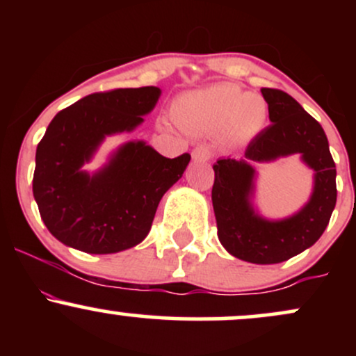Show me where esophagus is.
<instances>
[{"label":"esophagus","mask_w":356,"mask_h":356,"mask_svg":"<svg viewBox=\"0 0 356 356\" xmlns=\"http://www.w3.org/2000/svg\"><path fill=\"white\" fill-rule=\"evenodd\" d=\"M212 157L211 149L207 145H197L194 150H192V159L195 162H207Z\"/></svg>","instance_id":"1"}]
</instances>
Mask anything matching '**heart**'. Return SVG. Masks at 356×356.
<instances>
[{
    "label": "heart",
    "mask_w": 356,
    "mask_h": 356,
    "mask_svg": "<svg viewBox=\"0 0 356 356\" xmlns=\"http://www.w3.org/2000/svg\"><path fill=\"white\" fill-rule=\"evenodd\" d=\"M172 118L187 132H219L227 144H246L266 127L268 105L238 85L216 83L179 97L172 105Z\"/></svg>",
    "instance_id": "heart-1"
}]
</instances>
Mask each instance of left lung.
Segmentation results:
<instances>
[{"instance_id": "8db88e82", "label": "left lung", "mask_w": 356, "mask_h": 356, "mask_svg": "<svg viewBox=\"0 0 356 356\" xmlns=\"http://www.w3.org/2000/svg\"><path fill=\"white\" fill-rule=\"evenodd\" d=\"M269 120L249 142L243 159L222 157L212 165V207L218 236L229 254L254 264H276L312 248L328 226L337 204V167L325 130L286 92L261 88ZM300 153L315 174L309 202L284 220L263 218L254 207V163Z\"/></svg>"}]
</instances>
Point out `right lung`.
<instances>
[{"mask_svg": "<svg viewBox=\"0 0 356 356\" xmlns=\"http://www.w3.org/2000/svg\"><path fill=\"white\" fill-rule=\"evenodd\" d=\"M157 87L92 93L61 110L36 147L33 195L44 226L65 246L112 254L149 234L162 195L189 154L167 159L144 140L122 144L95 172L83 169L105 137L132 132L159 102Z\"/></svg>", "mask_w": 356, "mask_h": 356, "instance_id": "obj_1", "label": "right lung"}]
</instances>
